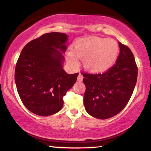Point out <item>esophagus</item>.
<instances>
[{"instance_id":"obj_1","label":"esophagus","mask_w":151,"mask_h":151,"mask_svg":"<svg viewBox=\"0 0 151 151\" xmlns=\"http://www.w3.org/2000/svg\"><path fill=\"white\" fill-rule=\"evenodd\" d=\"M82 79H83V76L81 75V74H79V75H78V77H77V81H82Z\"/></svg>"}]
</instances>
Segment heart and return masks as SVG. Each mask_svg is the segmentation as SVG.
I'll return each instance as SVG.
<instances>
[{
  "label": "heart",
  "mask_w": 151,
  "mask_h": 151,
  "mask_svg": "<svg viewBox=\"0 0 151 151\" xmlns=\"http://www.w3.org/2000/svg\"><path fill=\"white\" fill-rule=\"evenodd\" d=\"M72 50L66 52L68 63L76 67L78 59L83 60L84 69L92 74H102L110 70L119 53V45L115 40L99 37L79 40Z\"/></svg>",
  "instance_id": "obj_1"
}]
</instances>
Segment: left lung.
I'll return each instance as SVG.
<instances>
[{
  "instance_id": "obj_1",
  "label": "left lung",
  "mask_w": 151,
  "mask_h": 151,
  "mask_svg": "<svg viewBox=\"0 0 151 151\" xmlns=\"http://www.w3.org/2000/svg\"><path fill=\"white\" fill-rule=\"evenodd\" d=\"M119 46L120 53L110 70L104 74H83L84 107L96 119H107L121 111L136 86L138 69L134 56L127 46L121 42Z\"/></svg>"
}]
</instances>
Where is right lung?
<instances>
[{
  "label": "right lung",
  "mask_w": 151,
  "mask_h": 151,
  "mask_svg": "<svg viewBox=\"0 0 151 151\" xmlns=\"http://www.w3.org/2000/svg\"><path fill=\"white\" fill-rule=\"evenodd\" d=\"M68 45L65 33L52 32L27 43L22 49L15 71V81L25 106L41 116L58 113L63 96L73 86L79 73L64 70Z\"/></svg>",
  "instance_id": "add662e5"
}]
</instances>
